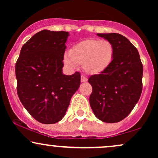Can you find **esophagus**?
<instances>
[{
	"label": "esophagus",
	"mask_w": 158,
	"mask_h": 158,
	"mask_svg": "<svg viewBox=\"0 0 158 158\" xmlns=\"http://www.w3.org/2000/svg\"><path fill=\"white\" fill-rule=\"evenodd\" d=\"M88 81V79H87L86 77H85L84 75L81 76V82H85V81Z\"/></svg>",
	"instance_id": "obj_1"
}]
</instances>
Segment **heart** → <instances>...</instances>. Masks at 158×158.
Listing matches in <instances>:
<instances>
[{
    "instance_id": "b5f03b06",
    "label": "heart",
    "mask_w": 158,
    "mask_h": 158,
    "mask_svg": "<svg viewBox=\"0 0 158 158\" xmlns=\"http://www.w3.org/2000/svg\"><path fill=\"white\" fill-rule=\"evenodd\" d=\"M115 49L108 40L87 39L75 44L69 54H65L64 62L69 68L83 65L89 74H99L107 70L114 60Z\"/></svg>"
}]
</instances>
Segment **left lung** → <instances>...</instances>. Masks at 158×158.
Instances as JSON below:
<instances>
[{
  "label": "left lung",
  "mask_w": 158,
  "mask_h": 158,
  "mask_svg": "<svg viewBox=\"0 0 158 158\" xmlns=\"http://www.w3.org/2000/svg\"><path fill=\"white\" fill-rule=\"evenodd\" d=\"M110 41L115 49L114 60L102 73L89 77V98L94 114L102 122H119L128 115L142 93L143 64L138 50L118 33H97Z\"/></svg>",
  "instance_id": "obj_1"
}]
</instances>
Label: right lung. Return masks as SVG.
<instances>
[{
  "label": "right lung",
  "mask_w": 158,
  "mask_h": 158,
  "mask_svg": "<svg viewBox=\"0 0 158 158\" xmlns=\"http://www.w3.org/2000/svg\"><path fill=\"white\" fill-rule=\"evenodd\" d=\"M68 32L41 30L23 45L15 64L17 93L30 115L43 124L64 117L80 85V73H62Z\"/></svg>",
  "instance_id": "1"
}]
</instances>
